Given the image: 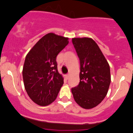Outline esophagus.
Masks as SVG:
<instances>
[{
  "mask_svg": "<svg viewBox=\"0 0 133 133\" xmlns=\"http://www.w3.org/2000/svg\"><path fill=\"white\" fill-rule=\"evenodd\" d=\"M69 77H70V74H67L65 75V78H66V79H68V78H69Z\"/></svg>",
  "mask_w": 133,
  "mask_h": 133,
  "instance_id": "1",
  "label": "esophagus"
}]
</instances>
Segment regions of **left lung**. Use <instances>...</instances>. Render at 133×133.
Returning a JSON list of instances; mask_svg holds the SVG:
<instances>
[{"label":"left lung","mask_w":133,"mask_h":133,"mask_svg":"<svg viewBox=\"0 0 133 133\" xmlns=\"http://www.w3.org/2000/svg\"><path fill=\"white\" fill-rule=\"evenodd\" d=\"M72 42L79 58L80 81L71 92L81 107L92 109L107 94L111 82L109 64L91 37H74Z\"/></svg>","instance_id":"left-lung-1"}]
</instances>
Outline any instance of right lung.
<instances>
[{
  "label": "right lung",
  "instance_id": "add662e5",
  "mask_svg": "<svg viewBox=\"0 0 133 133\" xmlns=\"http://www.w3.org/2000/svg\"><path fill=\"white\" fill-rule=\"evenodd\" d=\"M68 39L50 32L39 39L26 56L22 71L24 88L39 105L52 104L63 86V77L57 70L56 57Z\"/></svg>",
  "mask_w": 133,
  "mask_h": 133
}]
</instances>
